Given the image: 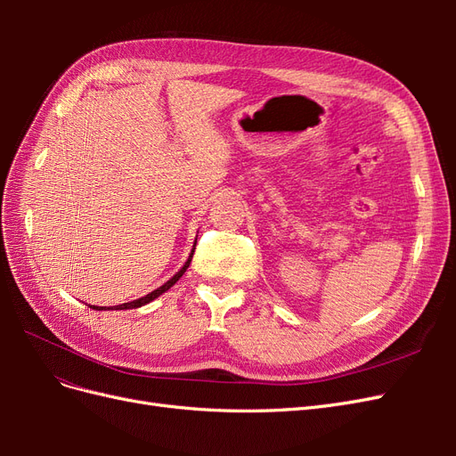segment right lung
<instances>
[{
	"mask_svg": "<svg viewBox=\"0 0 456 456\" xmlns=\"http://www.w3.org/2000/svg\"><path fill=\"white\" fill-rule=\"evenodd\" d=\"M194 249H196V245H194ZM191 256H194V251H191V255H190V258L186 260V265L181 268V272H176L173 278L167 281V283H163L161 287H158L156 291H151L150 295H146V297H142V298H139V300H133V302H126V305H119V306H114V308H108V310H131V308H141V306H144V305H148L150 300H154V298H158L161 293H165L167 291V289H171L178 280L183 278V273L186 272V268L190 266V262H191ZM94 308V306H93ZM94 310H104V308H99L96 306Z\"/></svg>",
	"mask_w": 456,
	"mask_h": 456,
	"instance_id": "add662e5",
	"label": "right lung"
}]
</instances>
